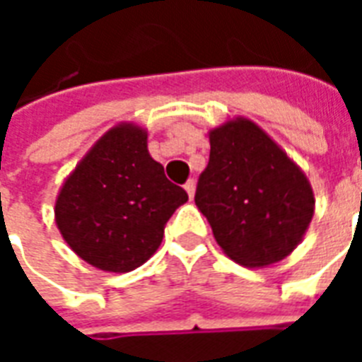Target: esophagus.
Here are the masks:
<instances>
[{
	"mask_svg": "<svg viewBox=\"0 0 362 362\" xmlns=\"http://www.w3.org/2000/svg\"><path fill=\"white\" fill-rule=\"evenodd\" d=\"M184 189H186V192H188L189 199H192V197H194V194H196V180H194V178H192V180L186 182V184H184Z\"/></svg>",
	"mask_w": 362,
	"mask_h": 362,
	"instance_id": "esophagus-1",
	"label": "esophagus"
}]
</instances>
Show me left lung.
<instances>
[{
  "mask_svg": "<svg viewBox=\"0 0 362 362\" xmlns=\"http://www.w3.org/2000/svg\"><path fill=\"white\" fill-rule=\"evenodd\" d=\"M209 141L196 205L217 244L246 267L288 256L314 215V196L303 170L250 119L227 122L213 129Z\"/></svg>",
  "mask_w": 362,
  "mask_h": 362,
  "instance_id": "1",
  "label": "left lung"
}]
</instances>
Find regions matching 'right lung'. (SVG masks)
I'll return each instance as SVG.
<instances>
[{"label":"right lung","instance_id":"1","mask_svg":"<svg viewBox=\"0 0 362 362\" xmlns=\"http://www.w3.org/2000/svg\"><path fill=\"white\" fill-rule=\"evenodd\" d=\"M186 189L165 176L147 134L118 126L77 165L59 192L56 223L71 250L104 272H132L157 252Z\"/></svg>","mask_w":362,"mask_h":362}]
</instances>
